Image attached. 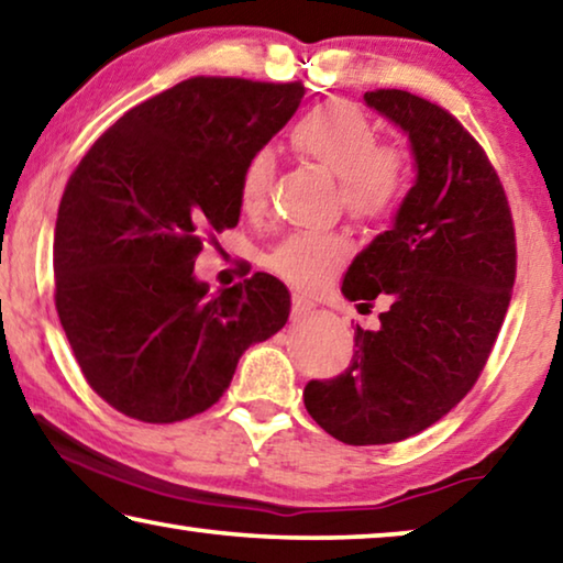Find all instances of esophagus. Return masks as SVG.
I'll list each match as a JSON object with an SVG mask.
<instances>
[{"instance_id":"1","label":"esophagus","mask_w":563,"mask_h":563,"mask_svg":"<svg viewBox=\"0 0 563 563\" xmlns=\"http://www.w3.org/2000/svg\"><path fill=\"white\" fill-rule=\"evenodd\" d=\"M314 309V301H309L307 297H301V294H291V314L294 317H301L307 314V311Z\"/></svg>"}]
</instances>
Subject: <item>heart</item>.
I'll return each instance as SVG.
<instances>
[{
    "mask_svg": "<svg viewBox=\"0 0 563 563\" xmlns=\"http://www.w3.org/2000/svg\"><path fill=\"white\" fill-rule=\"evenodd\" d=\"M289 145L299 158L317 163L336 176L342 209L362 223L385 221L408 191V158L390 143H377L375 125L357 106L330 100L305 112L289 131ZM272 180V155L256 151L239 173V206L258 211ZM350 256L342 233L297 231L284 236L266 266L297 287H314Z\"/></svg>",
    "mask_w": 563,
    "mask_h": 563,
    "instance_id": "obj_1",
    "label": "heart"
}]
</instances>
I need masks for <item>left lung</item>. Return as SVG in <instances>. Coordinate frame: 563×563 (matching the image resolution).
Here are the masks:
<instances>
[{"label":"left lung","instance_id":"1","mask_svg":"<svg viewBox=\"0 0 563 563\" xmlns=\"http://www.w3.org/2000/svg\"><path fill=\"white\" fill-rule=\"evenodd\" d=\"M365 102L408 135L415 184L393 227L352 258L342 294L377 330H354L350 367L305 387L307 412L347 445L418 435L468 395L504 324L516 233L488 155L451 112L405 90Z\"/></svg>","mask_w":563,"mask_h":563}]
</instances>
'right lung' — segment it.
Segmentation results:
<instances>
[{
    "label": "right lung",
    "mask_w": 563,
    "mask_h": 563,
    "mask_svg": "<svg viewBox=\"0 0 563 563\" xmlns=\"http://www.w3.org/2000/svg\"><path fill=\"white\" fill-rule=\"evenodd\" d=\"M301 82L191 77L125 112L67 180L55 307L102 400L143 422L209 410L239 357L287 324L272 274L209 294L203 239L239 223V173L297 112Z\"/></svg>",
    "instance_id": "add662e5"
}]
</instances>
